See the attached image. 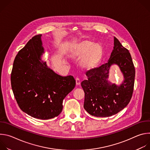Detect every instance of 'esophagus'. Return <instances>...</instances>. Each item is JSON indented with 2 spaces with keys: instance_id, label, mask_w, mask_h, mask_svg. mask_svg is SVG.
<instances>
[{
  "instance_id": "esophagus-1",
  "label": "esophagus",
  "mask_w": 150,
  "mask_h": 150,
  "mask_svg": "<svg viewBox=\"0 0 150 150\" xmlns=\"http://www.w3.org/2000/svg\"><path fill=\"white\" fill-rule=\"evenodd\" d=\"M80 83H81V81H80L79 78H76V85H80Z\"/></svg>"
}]
</instances>
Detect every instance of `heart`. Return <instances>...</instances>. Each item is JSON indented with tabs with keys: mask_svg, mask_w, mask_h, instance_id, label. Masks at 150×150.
<instances>
[{
	"mask_svg": "<svg viewBox=\"0 0 150 150\" xmlns=\"http://www.w3.org/2000/svg\"><path fill=\"white\" fill-rule=\"evenodd\" d=\"M103 54V49L99 44H94L89 40H85L76 44L74 47L71 56L80 59L81 67L86 69L97 67L100 63Z\"/></svg>",
	"mask_w": 150,
	"mask_h": 150,
	"instance_id": "obj_1",
	"label": "heart"
}]
</instances>
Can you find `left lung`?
<instances>
[{
	"instance_id": "8db88e82",
	"label": "left lung",
	"mask_w": 150,
	"mask_h": 150,
	"mask_svg": "<svg viewBox=\"0 0 150 150\" xmlns=\"http://www.w3.org/2000/svg\"><path fill=\"white\" fill-rule=\"evenodd\" d=\"M118 65L124 76L120 86L107 80L110 67ZM87 80L81 82L85 93L83 108L96 117H109L122 110L129 103L134 91L135 70L131 54L114 37V47L108 62L86 72Z\"/></svg>"
}]
</instances>
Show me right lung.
Listing matches in <instances>:
<instances>
[{
    "mask_svg": "<svg viewBox=\"0 0 150 150\" xmlns=\"http://www.w3.org/2000/svg\"><path fill=\"white\" fill-rule=\"evenodd\" d=\"M41 34L34 36L16 54L11 75L14 97L21 110L47 120L62 111L63 100L75 88L74 76H62L41 61Z\"/></svg>",
    "mask_w": 150,
    "mask_h": 150,
    "instance_id": "add662e5",
    "label": "right lung"
}]
</instances>
